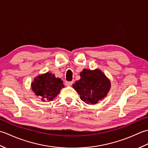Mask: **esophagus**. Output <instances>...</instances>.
<instances>
[{"instance_id": "esophagus-1", "label": "esophagus", "mask_w": 148, "mask_h": 148, "mask_svg": "<svg viewBox=\"0 0 148 148\" xmlns=\"http://www.w3.org/2000/svg\"><path fill=\"white\" fill-rule=\"evenodd\" d=\"M72 83H73V81H66V82H65V84L67 86L72 85Z\"/></svg>"}]
</instances>
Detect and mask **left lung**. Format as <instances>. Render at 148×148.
I'll list each match as a JSON object with an SVG mask.
<instances>
[{
  "label": "left lung",
  "mask_w": 148,
  "mask_h": 148,
  "mask_svg": "<svg viewBox=\"0 0 148 148\" xmlns=\"http://www.w3.org/2000/svg\"><path fill=\"white\" fill-rule=\"evenodd\" d=\"M80 76L81 79L76 81L73 88L83 102L95 104L107 95L111 83L102 71L83 69Z\"/></svg>",
  "instance_id": "1"
}]
</instances>
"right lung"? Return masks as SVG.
<instances>
[{"instance_id":"right-lung-1","label":"right lung","mask_w":148,"mask_h":148,"mask_svg":"<svg viewBox=\"0 0 148 148\" xmlns=\"http://www.w3.org/2000/svg\"><path fill=\"white\" fill-rule=\"evenodd\" d=\"M63 81L56 78L55 75L47 72L34 79L32 83V90L37 96L41 97L42 100H52L64 88Z\"/></svg>"}]
</instances>
